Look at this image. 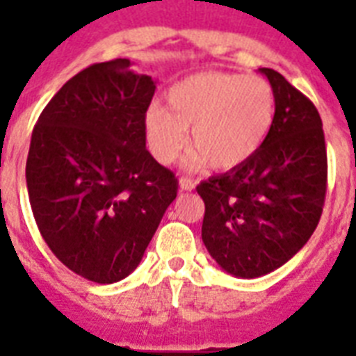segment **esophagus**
<instances>
[{"label":"esophagus","mask_w":356,"mask_h":356,"mask_svg":"<svg viewBox=\"0 0 356 356\" xmlns=\"http://www.w3.org/2000/svg\"><path fill=\"white\" fill-rule=\"evenodd\" d=\"M194 186L195 183L192 181V179L188 177L179 179V190H181V192H190V190H194Z\"/></svg>","instance_id":"34e87169"}]
</instances>
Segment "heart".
<instances>
[{
	"instance_id": "1",
	"label": "heart",
	"mask_w": 356,
	"mask_h": 356,
	"mask_svg": "<svg viewBox=\"0 0 356 356\" xmlns=\"http://www.w3.org/2000/svg\"><path fill=\"white\" fill-rule=\"evenodd\" d=\"M166 103H153L144 120L149 151L164 164L188 145L192 129V161L216 170L240 166L264 144L275 118L273 88L253 75L194 74L168 90Z\"/></svg>"
}]
</instances>
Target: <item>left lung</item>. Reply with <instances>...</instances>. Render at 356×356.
I'll return each instance as SVG.
<instances>
[{
	"mask_svg": "<svg viewBox=\"0 0 356 356\" xmlns=\"http://www.w3.org/2000/svg\"><path fill=\"white\" fill-rule=\"evenodd\" d=\"M275 94V118L248 162L197 186L201 238L223 271L240 279L286 264L318 227L327 190L321 118L279 72L259 68Z\"/></svg>",
	"mask_w": 356,
	"mask_h": 356,
	"instance_id": "obj_1",
	"label": "left lung"
}]
</instances>
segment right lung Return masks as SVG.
Returning <instances> with one entry per match:
<instances>
[{
  "label": "right lung",
  "instance_id": "add662e5",
  "mask_svg": "<svg viewBox=\"0 0 356 356\" xmlns=\"http://www.w3.org/2000/svg\"><path fill=\"white\" fill-rule=\"evenodd\" d=\"M156 81L129 58L92 64L42 111L25 181L53 254L77 275L111 284L133 273L177 179L145 149V113Z\"/></svg>",
  "mask_w": 356,
  "mask_h": 356
}]
</instances>
